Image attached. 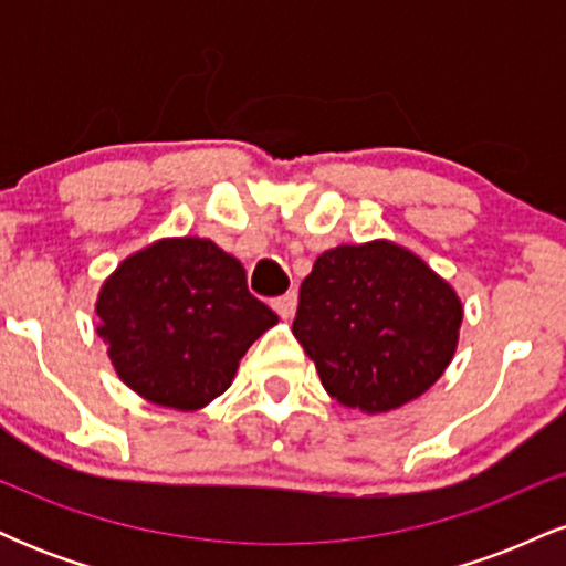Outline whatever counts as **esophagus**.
<instances>
[{
	"mask_svg": "<svg viewBox=\"0 0 566 566\" xmlns=\"http://www.w3.org/2000/svg\"><path fill=\"white\" fill-rule=\"evenodd\" d=\"M274 311L279 316H282V319H292V314H295V308H297V292H287V295H282V297H274Z\"/></svg>",
	"mask_w": 566,
	"mask_h": 566,
	"instance_id": "34e87169",
	"label": "esophagus"
}]
</instances>
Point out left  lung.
Here are the masks:
<instances>
[{
    "label": "left lung",
    "instance_id": "obj_1",
    "mask_svg": "<svg viewBox=\"0 0 566 566\" xmlns=\"http://www.w3.org/2000/svg\"><path fill=\"white\" fill-rule=\"evenodd\" d=\"M463 303L423 258L388 239L340 244L301 284L292 333L324 391L367 415L405 407L450 367Z\"/></svg>",
    "mask_w": 566,
    "mask_h": 566
}]
</instances>
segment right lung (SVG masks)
<instances>
[{
    "label": "right lung",
    "instance_id": "1",
    "mask_svg": "<svg viewBox=\"0 0 566 566\" xmlns=\"http://www.w3.org/2000/svg\"><path fill=\"white\" fill-rule=\"evenodd\" d=\"M95 314L119 380L180 412L218 399L247 348L279 322L247 290L242 263L199 237L159 239L125 258Z\"/></svg>",
    "mask_w": 566,
    "mask_h": 566
}]
</instances>
